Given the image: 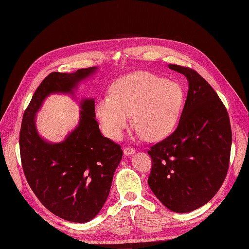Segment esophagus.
Instances as JSON below:
<instances>
[{"instance_id": "obj_1", "label": "esophagus", "mask_w": 249, "mask_h": 249, "mask_svg": "<svg viewBox=\"0 0 249 249\" xmlns=\"http://www.w3.org/2000/svg\"><path fill=\"white\" fill-rule=\"evenodd\" d=\"M135 154V150L133 148H125L124 149V155L125 156H130Z\"/></svg>"}]
</instances>
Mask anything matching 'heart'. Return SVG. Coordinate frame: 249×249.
I'll use <instances>...</instances> for the list:
<instances>
[{
  "mask_svg": "<svg viewBox=\"0 0 249 249\" xmlns=\"http://www.w3.org/2000/svg\"><path fill=\"white\" fill-rule=\"evenodd\" d=\"M183 97L178 83L148 71H134L119 78L110 88V95L97 100L95 113L110 139H121L131 114L137 135L159 141L177 127Z\"/></svg>",
  "mask_w": 249,
  "mask_h": 249,
  "instance_id": "heart-1",
  "label": "heart"
}]
</instances>
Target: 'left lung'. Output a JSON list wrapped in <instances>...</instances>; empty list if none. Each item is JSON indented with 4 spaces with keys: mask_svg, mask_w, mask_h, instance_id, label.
Returning a JSON list of instances; mask_svg holds the SVG:
<instances>
[{
    "mask_svg": "<svg viewBox=\"0 0 249 249\" xmlns=\"http://www.w3.org/2000/svg\"><path fill=\"white\" fill-rule=\"evenodd\" d=\"M189 90L176 131L153 145L148 183L161 203L186 213L205 205L222 187L229 168L232 130L216 92L197 71L177 64Z\"/></svg>",
    "mask_w": 249,
    "mask_h": 249,
    "instance_id": "1",
    "label": "left lung"
}]
</instances>
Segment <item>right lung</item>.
<instances>
[{
  "instance_id": "add662e5",
  "label": "right lung",
  "mask_w": 249,
  "mask_h": 249,
  "mask_svg": "<svg viewBox=\"0 0 249 249\" xmlns=\"http://www.w3.org/2000/svg\"><path fill=\"white\" fill-rule=\"evenodd\" d=\"M97 70L54 71L46 77L25 109L19 134L22 168L31 189L53 214L73 223L89 222L105 205L122 159L121 146L100 133L93 98L80 100L79 123L60 142L44 140L36 119L50 94L75 98L80 83Z\"/></svg>"
}]
</instances>
